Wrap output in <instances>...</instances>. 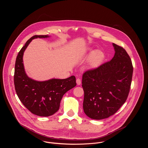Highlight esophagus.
Returning <instances> with one entry per match:
<instances>
[{
  "label": "esophagus",
  "instance_id": "obj_1",
  "mask_svg": "<svg viewBox=\"0 0 148 148\" xmlns=\"http://www.w3.org/2000/svg\"><path fill=\"white\" fill-rule=\"evenodd\" d=\"M76 83H77V84L78 85L81 84V83H82L81 80L80 79H79V78L77 79H76Z\"/></svg>",
  "mask_w": 148,
  "mask_h": 148
}]
</instances>
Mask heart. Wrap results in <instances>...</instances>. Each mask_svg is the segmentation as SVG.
Segmentation results:
<instances>
[{
  "label": "heart",
  "instance_id": "obj_1",
  "mask_svg": "<svg viewBox=\"0 0 148 148\" xmlns=\"http://www.w3.org/2000/svg\"><path fill=\"white\" fill-rule=\"evenodd\" d=\"M84 53L85 55H90L88 64L92 69L97 68L103 62L105 58L104 53L100 50H93L90 48H87L84 50Z\"/></svg>",
  "mask_w": 148,
  "mask_h": 148
}]
</instances>
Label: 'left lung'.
<instances>
[{"instance_id": "left-lung-1", "label": "left lung", "mask_w": 148, "mask_h": 148, "mask_svg": "<svg viewBox=\"0 0 148 148\" xmlns=\"http://www.w3.org/2000/svg\"><path fill=\"white\" fill-rule=\"evenodd\" d=\"M115 51L110 62L88 71L83 75V109L94 120L114 114L127 100L133 75V65L127 51L113 43Z\"/></svg>"}]
</instances>
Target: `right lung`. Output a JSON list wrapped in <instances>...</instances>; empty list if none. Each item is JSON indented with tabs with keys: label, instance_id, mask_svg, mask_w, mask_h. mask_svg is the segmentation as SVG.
Segmentation results:
<instances>
[{
	"label": "right lung",
	"instance_id": "right-lung-1",
	"mask_svg": "<svg viewBox=\"0 0 148 148\" xmlns=\"http://www.w3.org/2000/svg\"><path fill=\"white\" fill-rule=\"evenodd\" d=\"M49 37L35 35L27 40L17 56L15 66L14 85L19 99L31 113L42 117L55 114L60 108L64 95L76 85L75 76L65 79H51L40 82L26 74L23 60L25 49L33 39Z\"/></svg>",
	"mask_w": 148,
	"mask_h": 148
}]
</instances>
